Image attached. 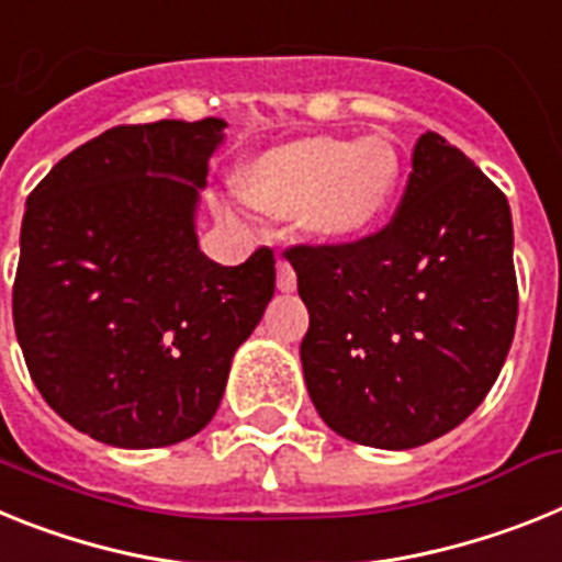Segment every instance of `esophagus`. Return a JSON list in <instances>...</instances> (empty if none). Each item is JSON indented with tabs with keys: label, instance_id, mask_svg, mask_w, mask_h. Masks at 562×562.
Returning <instances> with one entry per match:
<instances>
[{
	"label": "esophagus",
	"instance_id": "obj_1",
	"mask_svg": "<svg viewBox=\"0 0 562 562\" xmlns=\"http://www.w3.org/2000/svg\"><path fill=\"white\" fill-rule=\"evenodd\" d=\"M277 288H280V291H294L296 288V271L288 260L277 262Z\"/></svg>",
	"mask_w": 562,
	"mask_h": 562
}]
</instances>
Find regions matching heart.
Segmentation results:
<instances>
[{
  "mask_svg": "<svg viewBox=\"0 0 562 562\" xmlns=\"http://www.w3.org/2000/svg\"><path fill=\"white\" fill-rule=\"evenodd\" d=\"M398 180L402 155L384 135H316L248 160L237 172V192L266 212H300V223L316 237L353 240L387 214Z\"/></svg>",
  "mask_w": 562,
  "mask_h": 562,
  "instance_id": "heart-1",
  "label": "heart"
}]
</instances>
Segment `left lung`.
<instances>
[{"label":"left lung","mask_w":562,"mask_h":562,"mask_svg":"<svg viewBox=\"0 0 562 562\" xmlns=\"http://www.w3.org/2000/svg\"><path fill=\"white\" fill-rule=\"evenodd\" d=\"M409 164L387 226L282 251L311 314V402L341 438L379 450H413L470 416L517 322L506 194L438 133Z\"/></svg>","instance_id":"1"}]
</instances>
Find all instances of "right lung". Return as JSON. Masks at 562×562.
I'll return each mask as SVG.
<instances>
[{"mask_svg": "<svg viewBox=\"0 0 562 562\" xmlns=\"http://www.w3.org/2000/svg\"><path fill=\"white\" fill-rule=\"evenodd\" d=\"M223 121L112 126L27 198L13 328L42 398L95 441L149 450L212 422L274 296V251L217 266L194 203Z\"/></svg>", "mask_w": 562, "mask_h": 562, "instance_id": "obj_1", "label": "right lung"}]
</instances>
